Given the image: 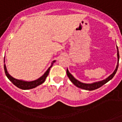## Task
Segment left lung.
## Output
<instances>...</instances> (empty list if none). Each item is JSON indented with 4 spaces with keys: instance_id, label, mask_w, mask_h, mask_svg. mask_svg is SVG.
I'll return each instance as SVG.
<instances>
[{
    "instance_id": "left-lung-1",
    "label": "left lung",
    "mask_w": 122,
    "mask_h": 122,
    "mask_svg": "<svg viewBox=\"0 0 122 122\" xmlns=\"http://www.w3.org/2000/svg\"><path fill=\"white\" fill-rule=\"evenodd\" d=\"M117 58H118V63H117V64L116 68H115V71H114L113 73L111 75L109 76L107 78H106L105 79H104V80L101 81L96 82H94V83L92 84L83 83V82H81L79 81L78 80H77L76 79L74 78L73 76L69 72L68 69H67L66 73H67V76H68V77L69 78L71 81L72 82V83L75 85L77 87L81 88L82 89L87 90V91H93V90L97 89L98 88L101 87V86H102L104 84L107 83V82H108L110 80H111L113 78V76H115V73L117 72V71L118 69V61H119V52H118V49L117 46Z\"/></svg>"
}]
</instances>
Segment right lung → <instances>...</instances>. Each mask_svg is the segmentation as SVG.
<instances>
[{
	"mask_svg": "<svg viewBox=\"0 0 122 122\" xmlns=\"http://www.w3.org/2000/svg\"><path fill=\"white\" fill-rule=\"evenodd\" d=\"M55 60L52 62L51 65L49 67L48 69H47V71L45 72L43 75L41 76L40 78L37 79L36 80L32 81H25L23 80H19V79H17L14 78L13 77L11 76L9 74L8 71L7 70V67H6L5 64H4V71H5V73L6 76L8 77L9 80L12 82V83L15 85V86H17V87L20 88L21 89L23 90H28L31 89H33V88L36 87L38 86L41 84H43L45 81L46 77L48 76L49 72H50V68L52 67L53 64L55 63ZM4 63H5V58H4Z\"/></svg>",
	"mask_w": 122,
	"mask_h": 122,
	"instance_id": "obj_1",
	"label": "right lung"
}]
</instances>
